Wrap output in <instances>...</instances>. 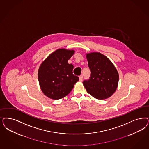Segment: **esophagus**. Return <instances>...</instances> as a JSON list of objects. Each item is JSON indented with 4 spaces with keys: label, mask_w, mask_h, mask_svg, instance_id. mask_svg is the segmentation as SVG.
I'll return each instance as SVG.
<instances>
[{
    "label": "esophagus",
    "mask_w": 149,
    "mask_h": 149,
    "mask_svg": "<svg viewBox=\"0 0 149 149\" xmlns=\"http://www.w3.org/2000/svg\"><path fill=\"white\" fill-rule=\"evenodd\" d=\"M82 79H83V77H82V75H81L80 77H79V80L80 81H82Z\"/></svg>",
    "instance_id": "34e87169"
}]
</instances>
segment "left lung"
Returning <instances> with one entry per match:
<instances>
[{"label": "left lung", "instance_id": "8db88e82", "mask_svg": "<svg viewBox=\"0 0 149 149\" xmlns=\"http://www.w3.org/2000/svg\"><path fill=\"white\" fill-rule=\"evenodd\" d=\"M86 56L91 75L88 80L84 81V86L93 97L98 100L110 97L118 87L117 69L107 56L99 52L87 53Z\"/></svg>", "mask_w": 149, "mask_h": 149}]
</instances>
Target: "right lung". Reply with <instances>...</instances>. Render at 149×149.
Wrapping results in <instances>:
<instances>
[{
  "label": "right lung",
  "instance_id": "right-lung-1",
  "mask_svg": "<svg viewBox=\"0 0 149 149\" xmlns=\"http://www.w3.org/2000/svg\"><path fill=\"white\" fill-rule=\"evenodd\" d=\"M74 53V50L58 49L41 63L38 79L41 90L47 97L53 100L65 97L79 80L72 74L74 66L68 63Z\"/></svg>",
  "mask_w": 149,
  "mask_h": 149
}]
</instances>
